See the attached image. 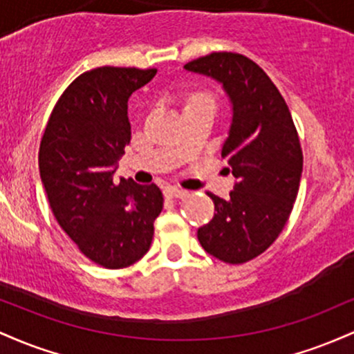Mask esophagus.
I'll use <instances>...</instances> for the list:
<instances>
[{
	"label": "esophagus",
	"instance_id": "obj_1",
	"mask_svg": "<svg viewBox=\"0 0 354 354\" xmlns=\"http://www.w3.org/2000/svg\"><path fill=\"white\" fill-rule=\"evenodd\" d=\"M186 194H188V191L174 188V186H168V188L165 189V196L166 198H185Z\"/></svg>",
	"mask_w": 354,
	"mask_h": 354
}]
</instances>
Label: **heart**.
<instances>
[{
	"mask_svg": "<svg viewBox=\"0 0 354 354\" xmlns=\"http://www.w3.org/2000/svg\"><path fill=\"white\" fill-rule=\"evenodd\" d=\"M198 98H208V96H203V95H196V96H194V98L193 100H198ZM193 100H191V101H193ZM209 100V98H208Z\"/></svg>",
	"mask_w": 354,
	"mask_h": 354,
	"instance_id": "b5f03b06",
	"label": "heart"
}]
</instances>
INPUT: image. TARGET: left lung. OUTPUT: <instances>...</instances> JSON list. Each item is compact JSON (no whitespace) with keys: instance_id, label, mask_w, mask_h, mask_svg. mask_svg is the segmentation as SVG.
<instances>
[{"instance_id":"left-lung-1","label":"left lung","mask_w":354,"mask_h":354,"mask_svg":"<svg viewBox=\"0 0 354 354\" xmlns=\"http://www.w3.org/2000/svg\"><path fill=\"white\" fill-rule=\"evenodd\" d=\"M185 70L219 81L233 104L221 156L238 183L228 201L208 193L216 213L198 239L206 253L241 265L273 245L290 218L303 171L298 131L281 93L246 56L211 53Z\"/></svg>"}]
</instances>
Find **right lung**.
<instances>
[{
    "instance_id": "obj_1",
    "label": "right lung",
    "mask_w": 354,
    "mask_h": 354,
    "mask_svg": "<svg viewBox=\"0 0 354 354\" xmlns=\"http://www.w3.org/2000/svg\"><path fill=\"white\" fill-rule=\"evenodd\" d=\"M154 75V68L116 66L80 75L53 108L39 145V176L56 221L81 253L108 270L143 258L163 209L154 183L113 181L131 141L128 100Z\"/></svg>"
}]
</instances>
